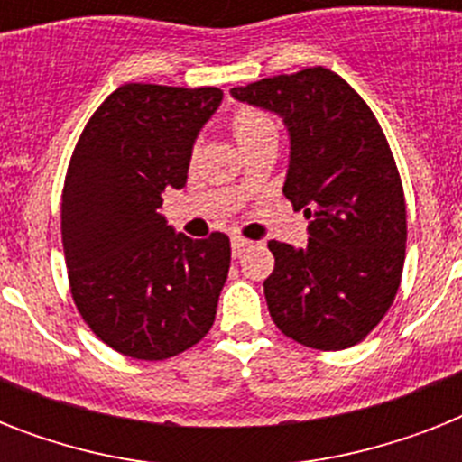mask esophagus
<instances>
[{
    "label": "esophagus",
    "instance_id": "obj_1",
    "mask_svg": "<svg viewBox=\"0 0 462 462\" xmlns=\"http://www.w3.org/2000/svg\"><path fill=\"white\" fill-rule=\"evenodd\" d=\"M252 246L249 239H242V237H232V256H242Z\"/></svg>",
    "mask_w": 462,
    "mask_h": 462
}]
</instances>
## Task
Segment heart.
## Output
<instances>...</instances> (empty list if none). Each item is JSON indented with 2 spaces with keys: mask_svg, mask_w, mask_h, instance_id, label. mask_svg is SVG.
<instances>
[{
  "mask_svg": "<svg viewBox=\"0 0 462 462\" xmlns=\"http://www.w3.org/2000/svg\"><path fill=\"white\" fill-rule=\"evenodd\" d=\"M232 132H235V139H237V143L242 146V143L256 139V136L275 132V126L263 112L245 107V110H239L237 115L232 117Z\"/></svg>",
  "mask_w": 462,
  "mask_h": 462,
  "instance_id": "obj_1",
  "label": "heart"
}]
</instances>
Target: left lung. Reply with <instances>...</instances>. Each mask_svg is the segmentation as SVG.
Here are the masks:
<instances>
[{"mask_svg":"<svg viewBox=\"0 0 462 462\" xmlns=\"http://www.w3.org/2000/svg\"><path fill=\"white\" fill-rule=\"evenodd\" d=\"M239 103L273 112L290 136L282 194L304 210L307 246L268 242L263 281L275 326L314 350L359 343L393 304L405 261V196L379 122L330 69L232 88Z\"/></svg>","mask_w":462,"mask_h":462,"instance_id":"8db88e82","label":"left lung"}]
</instances>
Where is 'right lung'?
Returning a JSON list of instances; mask_svg holds the SVG:
<instances>
[{
  "label": "right lung",
  "mask_w": 462,
  "mask_h": 462,
  "mask_svg": "<svg viewBox=\"0 0 462 462\" xmlns=\"http://www.w3.org/2000/svg\"><path fill=\"white\" fill-rule=\"evenodd\" d=\"M220 88L126 83L83 129L61 194L71 295L103 343L134 359L189 350L216 321L230 239L167 225L162 194L187 184Z\"/></svg>",
  "instance_id": "1"
}]
</instances>
